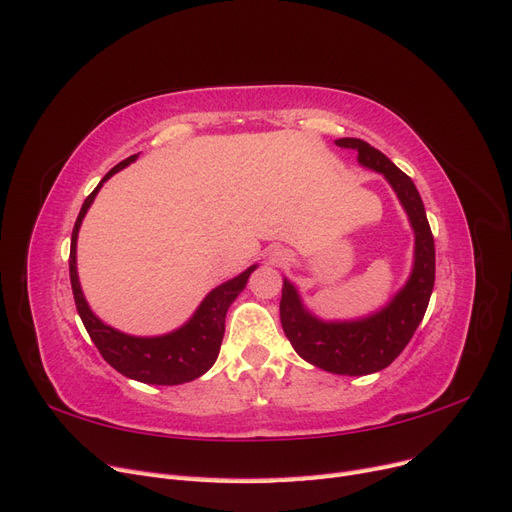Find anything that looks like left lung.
Instances as JSON below:
<instances>
[{
  "mask_svg": "<svg viewBox=\"0 0 512 512\" xmlns=\"http://www.w3.org/2000/svg\"><path fill=\"white\" fill-rule=\"evenodd\" d=\"M335 143L359 151V162L378 170L393 185L416 235L414 269L404 290L382 312L356 322H320L305 312L297 290L284 280L280 318L288 342L301 359L331 374L365 376L389 367L421 324L436 282V245L421 194L404 170L361 138H339Z\"/></svg>",
  "mask_w": 512,
  "mask_h": 512,
  "instance_id": "1",
  "label": "left lung"
}]
</instances>
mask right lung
Listing matches in <instances>:
<instances>
[{"instance_id":"add662e5","label":"right lung","mask_w":512,"mask_h":512,"mask_svg":"<svg viewBox=\"0 0 512 512\" xmlns=\"http://www.w3.org/2000/svg\"><path fill=\"white\" fill-rule=\"evenodd\" d=\"M136 156L126 158L115 168L108 170L104 179L98 183V188L85 198L79 218L74 222L72 241H70L72 294H74L76 312H79L91 342L96 344V348L104 356V361L113 369H117L119 374L145 384H164V386L183 384L203 376L205 371L215 363V359H218L222 339H224V320H226L228 307L237 299V294L245 288L247 277H250V273L256 267L245 269L241 275L235 277V280H230L211 290L207 294V299L196 309L194 318L185 324V327H181L179 331L170 335L130 337L111 327H106L104 322H100L94 314H91V309L83 297L79 275H76V237H79L81 222L85 218L89 205L94 203L102 183L111 175H115L123 166L134 162Z\"/></svg>"}]
</instances>
